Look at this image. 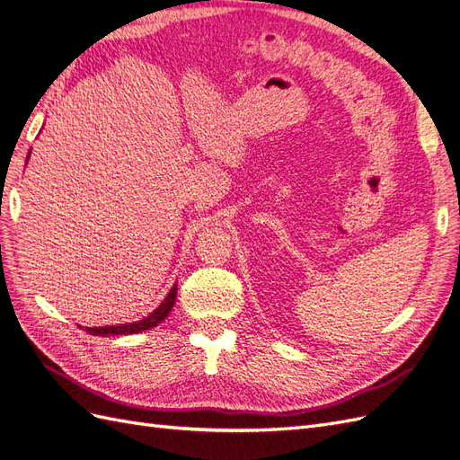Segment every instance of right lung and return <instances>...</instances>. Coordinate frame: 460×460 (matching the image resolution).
Returning <instances> with one entry per match:
<instances>
[{
    "label": "right lung",
    "mask_w": 460,
    "mask_h": 460,
    "mask_svg": "<svg viewBox=\"0 0 460 460\" xmlns=\"http://www.w3.org/2000/svg\"><path fill=\"white\" fill-rule=\"evenodd\" d=\"M176 294H178V288L174 284L172 290L164 297V301L159 305V307L153 311L151 314H147L146 318H142L140 322H132V324H119V326H106V328H87V332L91 335H102V337H108V335H130V333H140L144 330H151L155 328L157 324L168 316V313L172 311L174 303H176Z\"/></svg>",
    "instance_id": "add662e5"
}]
</instances>
